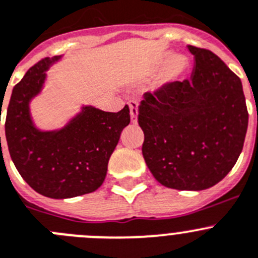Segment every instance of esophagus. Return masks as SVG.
Segmentation results:
<instances>
[{
	"label": "esophagus",
	"mask_w": 258,
	"mask_h": 258,
	"mask_svg": "<svg viewBox=\"0 0 258 258\" xmlns=\"http://www.w3.org/2000/svg\"><path fill=\"white\" fill-rule=\"evenodd\" d=\"M129 108H131L132 122H137V119H138V102L137 101H131L129 102Z\"/></svg>",
	"instance_id": "obj_1"
}]
</instances>
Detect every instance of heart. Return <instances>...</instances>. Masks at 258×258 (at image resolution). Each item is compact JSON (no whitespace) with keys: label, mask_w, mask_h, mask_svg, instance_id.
<instances>
[{"label":"heart","mask_w":258,"mask_h":258,"mask_svg":"<svg viewBox=\"0 0 258 258\" xmlns=\"http://www.w3.org/2000/svg\"><path fill=\"white\" fill-rule=\"evenodd\" d=\"M186 69V61L183 56H172L165 62L161 73L158 75V86H165L174 82L183 75Z\"/></svg>","instance_id":"1"}]
</instances>
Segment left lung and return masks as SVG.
I'll return each instance as SVG.
<instances>
[{
  "mask_svg": "<svg viewBox=\"0 0 258 258\" xmlns=\"http://www.w3.org/2000/svg\"><path fill=\"white\" fill-rule=\"evenodd\" d=\"M189 79L147 92L138 108L142 153L156 180L178 190H203L237 162L248 126L242 82L214 52L188 46Z\"/></svg>",
  "mask_w": 258,
  "mask_h": 258,
  "instance_id": "1",
  "label": "left lung"
}]
</instances>
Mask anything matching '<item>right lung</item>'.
Instances as JSON below:
<instances>
[{"instance_id":"add662e5","label":"right lung","mask_w":258,"mask_h":258,"mask_svg":"<svg viewBox=\"0 0 258 258\" xmlns=\"http://www.w3.org/2000/svg\"><path fill=\"white\" fill-rule=\"evenodd\" d=\"M60 58L46 57L28 70L14 87L5 122L7 147L21 178L37 193L55 200L87 195L102 185L108 160L131 122L127 105L119 112L83 106L58 131L35 127L29 103L41 93L49 66Z\"/></svg>"}]
</instances>
